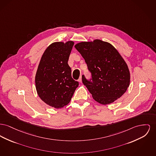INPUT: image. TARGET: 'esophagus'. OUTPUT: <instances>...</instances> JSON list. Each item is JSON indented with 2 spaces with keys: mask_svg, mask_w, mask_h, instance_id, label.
<instances>
[{
  "mask_svg": "<svg viewBox=\"0 0 156 156\" xmlns=\"http://www.w3.org/2000/svg\"><path fill=\"white\" fill-rule=\"evenodd\" d=\"M78 81L80 82V83H82V76L81 75L80 76V77L79 78V79H78Z\"/></svg>",
  "mask_w": 156,
  "mask_h": 156,
  "instance_id": "34e87169",
  "label": "esophagus"
}]
</instances>
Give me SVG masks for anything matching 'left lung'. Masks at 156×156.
<instances>
[{
	"mask_svg": "<svg viewBox=\"0 0 156 156\" xmlns=\"http://www.w3.org/2000/svg\"><path fill=\"white\" fill-rule=\"evenodd\" d=\"M87 65L91 78L83 75V83L95 101L109 104L127 91L130 82L128 66L117 50L108 42L96 39L75 45Z\"/></svg>",
	"mask_w": 156,
	"mask_h": 156,
	"instance_id": "1",
	"label": "left lung"
}]
</instances>
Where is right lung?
<instances>
[{
	"instance_id": "right-lung-1",
	"label": "right lung",
	"mask_w": 156,
	"mask_h": 156,
	"mask_svg": "<svg viewBox=\"0 0 156 156\" xmlns=\"http://www.w3.org/2000/svg\"><path fill=\"white\" fill-rule=\"evenodd\" d=\"M74 42L51 44L42 56L35 76L41 99L49 106L61 108L70 102L79 83L71 76L68 61Z\"/></svg>"
}]
</instances>
